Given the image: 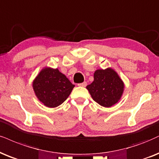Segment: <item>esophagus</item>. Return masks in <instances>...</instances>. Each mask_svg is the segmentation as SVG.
<instances>
[{"label":"esophagus","instance_id":"obj_1","mask_svg":"<svg viewBox=\"0 0 159 159\" xmlns=\"http://www.w3.org/2000/svg\"><path fill=\"white\" fill-rule=\"evenodd\" d=\"M86 85H87V83H86V82H84L83 83L78 84V86H80V87H85Z\"/></svg>","mask_w":159,"mask_h":159}]
</instances>
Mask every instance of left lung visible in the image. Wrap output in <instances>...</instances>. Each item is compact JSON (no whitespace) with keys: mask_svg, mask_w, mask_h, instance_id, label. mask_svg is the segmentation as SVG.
I'll return each mask as SVG.
<instances>
[{"mask_svg":"<svg viewBox=\"0 0 159 159\" xmlns=\"http://www.w3.org/2000/svg\"><path fill=\"white\" fill-rule=\"evenodd\" d=\"M86 89L96 102L102 107H111L121 99L125 83L118 73L109 67L96 70L93 81Z\"/></svg>","mask_w":159,"mask_h":159,"instance_id":"obj_1","label":"left lung"}]
</instances>
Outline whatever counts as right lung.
Returning <instances> with one entry per match:
<instances>
[{"label":"right lung","mask_w":159,"mask_h":159,"mask_svg":"<svg viewBox=\"0 0 159 159\" xmlns=\"http://www.w3.org/2000/svg\"><path fill=\"white\" fill-rule=\"evenodd\" d=\"M75 85L58 68L45 67L32 82L34 94L46 107L53 108L63 103Z\"/></svg>","instance_id":"right-lung-1"}]
</instances>
